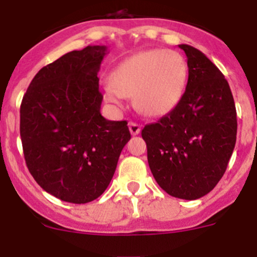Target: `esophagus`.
Listing matches in <instances>:
<instances>
[{"instance_id":"esophagus-1","label":"esophagus","mask_w":257,"mask_h":257,"mask_svg":"<svg viewBox=\"0 0 257 257\" xmlns=\"http://www.w3.org/2000/svg\"><path fill=\"white\" fill-rule=\"evenodd\" d=\"M128 126L132 136H137V134L141 133V125L138 123H136V121H129Z\"/></svg>"}]
</instances>
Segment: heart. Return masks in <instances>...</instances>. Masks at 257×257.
Returning a JSON list of instances; mask_svg holds the SVG:
<instances>
[{
  "label": "heart",
  "mask_w": 257,
  "mask_h": 257,
  "mask_svg": "<svg viewBox=\"0 0 257 257\" xmlns=\"http://www.w3.org/2000/svg\"><path fill=\"white\" fill-rule=\"evenodd\" d=\"M188 66L179 52L153 49L141 51L118 64L110 81L103 85L104 98L120 108L125 96H133L137 110L162 116L172 110L186 90Z\"/></svg>",
  "instance_id": "1"
}]
</instances>
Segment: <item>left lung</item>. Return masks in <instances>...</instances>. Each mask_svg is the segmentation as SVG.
Here are the masks:
<instances>
[{"mask_svg":"<svg viewBox=\"0 0 257 257\" xmlns=\"http://www.w3.org/2000/svg\"><path fill=\"white\" fill-rule=\"evenodd\" d=\"M187 56L188 81L179 103L142 137L152 174L163 191L197 200L215 188L227 168L237 133L230 85L203 52L179 45Z\"/></svg>","mask_w":257,"mask_h":257,"instance_id":"obj_1","label":"left lung"}]
</instances>
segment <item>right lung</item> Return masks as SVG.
I'll return each instance as SVG.
<instances>
[{
  "label": "right lung",
  "mask_w": 257,
  "mask_h": 257,
  "mask_svg": "<svg viewBox=\"0 0 257 257\" xmlns=\"http://www.w3.org/2000/svg\"><path fill=\"white\" fill-rule=\"evenodd\" d=\"M106 46L62 55L35 75L20 108V136L30 173L70 203L103 195L131 139L125 120L100 114L98 71Z\"/></svg>",
  "instance_id": "1"
}]
</instances>
